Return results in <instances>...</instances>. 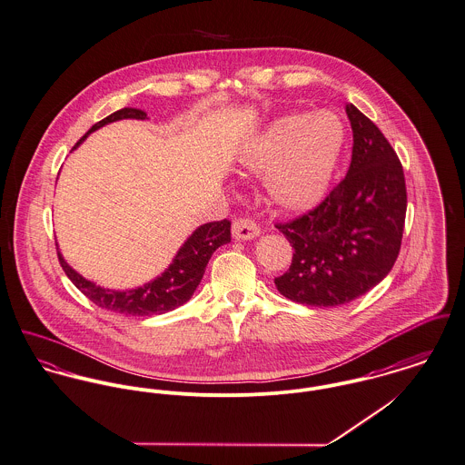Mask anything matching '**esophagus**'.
I'll use <instances>...</instances> for the list:
<instances>
[{
    "mask_svg": "<svg viewBox=\"0 0 465 465\" xmlns=\"http://www.w3.org/2000/svg\"><path fill=\"white\" fill-rule=\"evenodd\" d=\"M259 234V225L252 218H236L232 222V238L236 240H252Z\"/></svg>",
    "mask_w": 465,
    "mask_h": 465,
    "instance_id": "obj_1",
    "label": "esophagus"
}]
</instances>
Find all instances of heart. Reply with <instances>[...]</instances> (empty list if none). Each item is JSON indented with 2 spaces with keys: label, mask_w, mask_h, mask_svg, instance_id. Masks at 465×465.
I'll use <instances>...</instances> for the list:
<instances>
[{
  "label": "heart",
  "mask_w": 465,
  "mask_h": 465,
  "mask_svg": "<svg viewBox=\"0 0 465 465\" xmlns=\"http://www.w3.org/2000/svg\"><path fill=\"white\" fill-rule=\"evenodd\" d=\"M344 143L336 115H288L275 121L245 154V167L266 175L272 201L284 210L318 204L332 179Z\"/></svg>",
  "instance_id": "b5f03b06"
}]
</instances>
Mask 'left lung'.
Wrapping results in <instances>:
<instances>
[{
	"instance_id": "8db88e82",
	"label": "left lung",
	"mask_w": 465,
	"mask_h": 465,
	"mask_svg": "<svg viewBox=\"0 0 465 465\" xmlns=\"http://www.w3.org/2000/svg\"><path fill=\"white\" fill-rule=\"evenodd\" d=\"M346 115L353 131L348 173L314 210L275 225L293 247L275 286L314 307L342 305L375 288L396 262L405 227L401 162L362 112L346 104Z\"/></svg>"
}]
</instances>
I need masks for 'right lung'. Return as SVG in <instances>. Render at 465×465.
<instances>
[{"mask_svg":"<svg viewBox=\"0 0 465 465\" xmlns=\"http://www.w3.org/2000/svg\"><path fill=\"white\" fill-rule=\"evenodd\" d=\"M123 119L143 121L147 119V114L136 108H123L90 127V131L84 133V136L78 140V143L73 149H76L92 131ZM229 242H231L229 220L204 223L197 227L193 234L184 242L179 252L175 253L172 264L160 277H156L154 281L140 288L127 290V292H114V290H104L101 286H95L92 281H86L78 272H74L65 262V259L62 257L58 249L56 252L65 275L95 305L124 316H151V314L169 312L172 309L188 302L193 295V292L197 290L213 252Z\"/></svg>","mask_w":465,"mask_h":465,"instance_id":"right-lung-1","label":"right lung"}]
</instances>
